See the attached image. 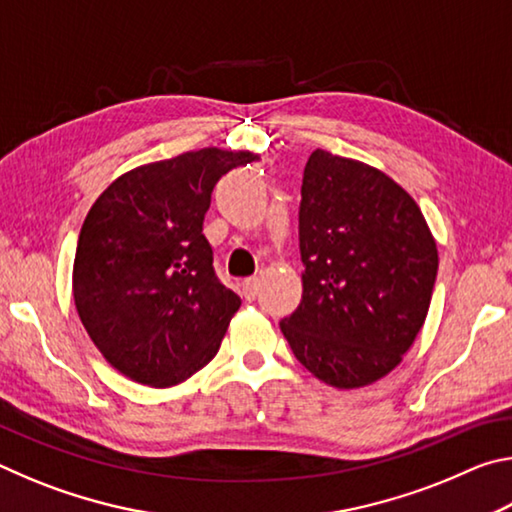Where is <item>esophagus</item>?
<instances>
[{
  "mask_svg": "<svg viewBox=\"0 0 512 512\" xmlns=\"http://www.w3.org/2000/svg\"><path fill=\"white\" fill-rule=\"evenodd\" d=\"M259 293V280L257 277H248V280H244V298L246 300H255Z\"/></svg>",
  "mask_w": 512,
  "mask_h": 512,
  "instance_id": "1",
  "label": "esophagus"
}]
</instances>
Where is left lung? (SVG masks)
Wrapping results in <instances>:
<instances>
[{
    "label": "left lung",
    "instance_id": "8db88e82",
    "mask_svg": "<svg viewBox=\"0 0 512 512\" xmlns=\"http://www.w3.org/2000/svg\"><path fill=\"white\" fill-rule=\"evenodd\" d=\"M302 300L280 329L296 359L348 391L400 366L427 318L438 248L409 192L366 162L309 155L300 201Z\"/></svg>",
    "mask_w": 512,
    "mask_h": 512
}]
</instances>
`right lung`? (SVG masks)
Returning a JSON list of instances; mask_svg holds the SVG:
<instances>
[{
	"label": "right lung",
	"instance_id": "obj_1",
	"mask_svg": "<svg viewBox=\"0 0 512 512\" xmlns=\"http://www.w3.org/2000/svg\"><path fill=\"white\" fill-rule=\"evenodd\" d=\"M257 160L207 146L121 173L94 201L72 291L92 343L121 375L183 384L214 359L241 298L214 275L203 235L223 173Z\"/></svg>",
	"mask_w": 512,
	"mask_h": 512
}]
</instances>
